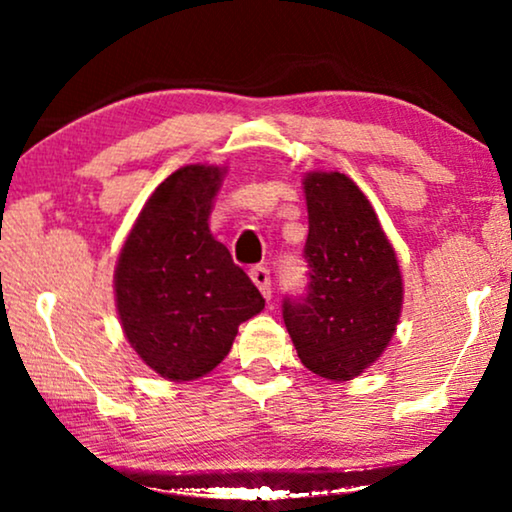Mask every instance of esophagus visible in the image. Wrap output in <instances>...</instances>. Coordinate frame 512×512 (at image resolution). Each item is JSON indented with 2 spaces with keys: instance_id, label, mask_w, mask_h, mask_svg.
<instances>
[{
  "instance_id": "34e87169",
  "label": "esophagus",
  "mask_w": 512,
  "mask_h": 512,
  "mask_svg": "<svg viewBox=\"0 0 512 512\" xmlns=\"http://www.w3.org/2000/svg\"><path fill=\"white\" fill-rule=\"evenodd\" d=\"M249 277H251V282H254L256 286H258V291L263 293V298H268L270 300V296H272V289H270V270L268 268H263V265H254V268L249 270Z\"/></svg>"
}]
</instances>
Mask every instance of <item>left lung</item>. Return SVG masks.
Masks as SVG:
<instances>
[{"label":"left lung","instance_id":"obj_1","mask_svg":"<svg viewBox=\"0 0 512 512\" xmlns=\"http://www.w3.org/2000/svg\"><path fill=\"white\" fill-rule=\"evenodd\" d=\"M310 233L307 286L286 296L282 317L305 368L352 380L389 345L403 305L398 261L377 216L340 172L305 177Z\"/></svg>","mask_w":512,"mask_h":512}]
</instances>
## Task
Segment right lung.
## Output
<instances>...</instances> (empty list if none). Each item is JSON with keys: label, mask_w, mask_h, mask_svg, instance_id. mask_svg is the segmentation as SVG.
<instances>
[{"label": "right lung", "mask_w": 512, "mask_h": 512, "mask_svg": "<svg viewBox=\"0 0 512 512\" xmlns=\"http://www.w3.org/2000/svg\"><path fill=\"white\" fill-rule=\"evenodd\" d=\"M223 170L188 165L146 202L116 268L125 338L167 380L188 382L226 359L237 326L265 307L261 291L209 233Z\"/></svg>", "instance_id": "right-lung-1"}]
</instances>
